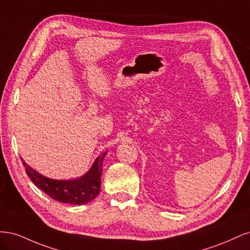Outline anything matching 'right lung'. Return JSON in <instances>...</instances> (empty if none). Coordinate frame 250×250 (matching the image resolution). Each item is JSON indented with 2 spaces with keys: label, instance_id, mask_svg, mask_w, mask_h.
Segmentation results:
<instances>
[{
  "label": "right lung",
  "instance_id": "obj_1",
  "mask_svg": "<svg viewBox=\"0 0 250 250\" xmlns=\"http://www.w3.org/2000/svg\"><path fill=\"white\" fill-rule=\"evenodd\" d=\"M107 152L98 156L92 167L82 176L73 179H53L43 176L22 160L27 175L34 185L48 194L52 199L69 204H85L100 193L102 164Z\"/></svg>",
  "mask_w": 250,
  "mask_h": 250
}]
</instances>
